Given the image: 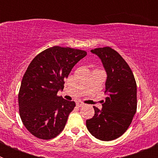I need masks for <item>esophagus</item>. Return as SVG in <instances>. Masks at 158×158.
I'll return each instance as SVG.
<instances>
[{"mask_svg": "<svg viewBox=\"0 0 158 158\" xmlns=\"http://www.w3.org/2000/svg\"><path fill=\"white\" fill-rule=\"evenodd\" d=\"M84 105H85V104H84V103H82V102H77V106L79 107H83Z\"/></svg>", "mask_w": 158, "mask_h": 158, "instance_id": "34e87169", "label": "esophagus"}]
</instances>
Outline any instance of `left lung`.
Here are the masks:
<instances>
[{
  "label": "left lung",
  "mask_w": 158,
  "mask_h": 158,
  "mask_svg": "<svg viewBox=\"0 0 158 158\" xmlns=\"http://www.w3.org/2000/svg\"><path fill=\"white\" fill-rule=\"evenodd\" d=\"M101 59L107 72L103 108L94 107L95 115L86 120L92 135L102 141H111L123 135L131 125L137 110V85L129 65L109 47L92 50Z\"/></svg>",
  "instance_id": "1"
}]
</instances>
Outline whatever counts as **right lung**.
<instances>
[{"instance_id": "add662e5", "label": "right lung", "mask_w": 158, "mask_h": 158, "mask_svg": "<svg viewBox=\"0 0 158 158\" xmlns=\"http://www.w3.org/2000/svg\"><path fill=\"white\" fill-rule=\"evenodd\" d=\"M87 52L58 46L46 49L32 60L22 79L18 95L19 115L27 131L38 139L50 140L65 126L76 106L58 96L65 78Z\"/></svg>"}]
</instances>
